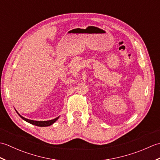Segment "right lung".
Wrapping results in <instances>:
<instances>
[{"label": "right lung", "mask_w": 160, "mask_h": 160, "mask_svg": "<svg viewBox=\"0 0 160 160\" xmlns=\"http://www.w3.org/2000/svg\"><path fill=\"white\" fill-rule=\"evenodd\" d=\"M16 111V113L18 114L19 116L23 120H25L26 122H29V123L32 124L33 125H35V126H38V127H49V126L50 125H52L54 122H56L58 120L59 118V116L57 117L55 119H53V120H47V121H36V120H29V119H27L25 118L22 117V115H20L18 113V111Z\"/></svg>", "instance_id": "1"}]
</instances>
